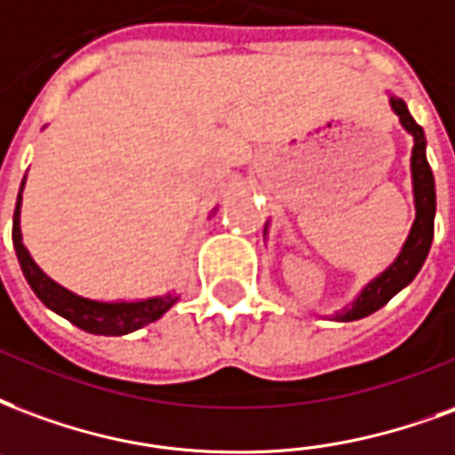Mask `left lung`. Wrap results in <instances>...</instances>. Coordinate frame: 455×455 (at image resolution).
I'll return each mask as SVG.
<instances>
[{
  "label": "left lung",
  "instance_id": "1",
  "mask_svg": "<svg viewBox=\"0 0 455 455\" xmlns=\"http://www.w3.org/2000/svg\"><path fill=\"white\" fill-rule=\"evenodd\" d=\"M390 106L395 110V116L400 117V123L407 132L415 137V147H412V190H415V224L410 228L403 251H400L398 260L390 265L388 270L373 279L371 284L359 294L352 308L345 313H338V321H359L371 315L373 311H379L381 306H386L398 294L400 289L407 287L419 267L425 265L427 253L432 248L434 238V212H436V193H434V173L427 161L425 147V130L415 123V117L410 116L405 100L398 96H390Z\"/></svg>",
  "mask_w": 455,
  "mask_h": 455
}]
</instances>
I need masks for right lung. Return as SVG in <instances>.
Returning a JSON list of instances; mask_svg holds the SVG:
<instances>
[{"instance_id": "right-lung-1", "label": "right lung", "mask_w": 455, "mask_h": 455, "mask_svg": "<svg viewBox=\"0 0 455 455\" xmlns=\"http://www.w3.org/2000/svg\"><path fill=\"white\" fill-rule=\"evenodd\" d=\"M26 180V178H23ZM23 190V183H21ZM21 190H19V200H16V210H13V248H16V258L21 262V270L30 289L36 291L43 304L60 313L62 318L82 328L93 335H127V332L140 331L149 323L159 321L161 315L176 304V296H156V299H147V301H117V304H106V301H91L84 296L72 294L69 289L60 287L57 282L40 270L33 262L30 253L21 241V227H19V210H21Z\"/></svg>"}]
</instances>
